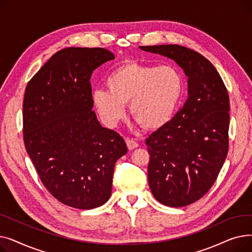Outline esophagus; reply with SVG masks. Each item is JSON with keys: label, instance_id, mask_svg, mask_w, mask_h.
I'll return each mask as SVG.
<instances>
[{"label": "esophagus", "instance_id": "obj_1", "mask_svg": "<svg viewBox=\"0 0 252 252\" xmlns=\"http://www.w3.org/2000/svg\"><path fill=\"white\" fill-rule=\"evenodd\" d=\"M126 146H127L128 150H133L139 146V144L135 140L129 139V138L126 139Z\"/></svg>", "mask_w": 252, "mask_h": 252}]
</instances>
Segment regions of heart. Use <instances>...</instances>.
Wrapping results in <instances>:
<instances>
[{
	"instance_id": "obj_1",
	"label": "heart",
	"mask_w": 252,
	"mask_h": 252,
	"mask_svg": "<svg viewBox=\"0 0 252 252\" xmlns=\"http://www.w3.org/2000/svg\"><path fill=\"white\" fill-rule=\"evenodd\" d=\"M108 91L96 90L93 103L108 127L126 117L129 103L134 121L147 129L164 126L173 118L183 94V77L171 66H155L127 61L106 79Z\"/></svg>"
}]
</instances>
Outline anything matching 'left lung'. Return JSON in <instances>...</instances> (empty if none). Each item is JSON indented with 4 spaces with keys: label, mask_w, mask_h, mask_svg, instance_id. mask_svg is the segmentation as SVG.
Instances as JSON below:
<instances>
[{
    "label": "left lung",
    "mask_w": 252,
    "mask_h": 252,
    "mask_svg": "<svg viewBox=\"0 0 252 252\" xmlns=\"http://www.w3.org/2000/svg\"><path fill=\"white\" fill-rule=\"evenodd\" d=\"M173 59L188 76L183 107L145 141L150 154L148 182L155 199L182 207L213 187L229 149L230 99L215 66L194 50L179 45L141 46Z\"/></svg>",
    "instance_id": "left-lung-1"
}]
</instances>
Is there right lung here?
<instances>
[{"mask_svg": "<svg viewBox=\"0 0 252 252\" xmlns=\"http://www.w3.org/2000/svg\"><path fill=\"white\" fill-rule=\"evenodd\" d=\"M114 58L103 48L62 49L25 89L26 152L46 189L70 207L92 209L107 201L115 162L127 152L124 138L103 127L92 110V73Z\"/></svg>", "mask_w": 252, "mask_h": 252, "instance_id": "right-lung-1", "label": "right lung"}]
</instances>
